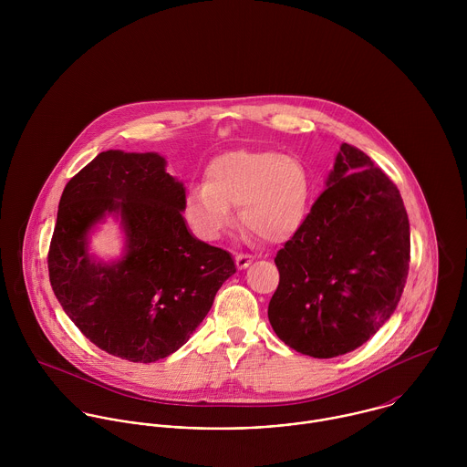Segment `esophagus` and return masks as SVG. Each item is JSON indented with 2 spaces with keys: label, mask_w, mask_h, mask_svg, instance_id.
Instances as JSON below:
<instances>
[{
  "label": "esophagus",
  "mask_w": 467,
  "mask_h": 467,
  "mask_svg": "<svg viewBox=\"0 0 467 467\" xmlns=\"http://www.w3.org/2000/svg\"><path fill=\"white\" fill-rule=\"evenodd\" d=\"M254 263V257L248 255V254H237L235 255V265L239 269H244V267L250 266Z\"/></svg>",
  "instance_id": "34e87169"
}]
</instances>
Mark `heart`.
I'll return each instance as SVG.
<instances>
[{"instance_id": "heart-1", "label": "heart", "mask_w": 467, "mask_h": 467, "mask_svg": "<svg viewBox=\"0 0 467 467\" xmlns=\"http://www.w3.org/2000/svg\"><path fill=\"white\" fill-rule=\"evenodd\" d=\"M309 180L304 165L275 150H228L210 161L204 185H192L185 196V215L194 232L219 239L232 224V206L239 221L266 243L293 235L307 210Z\"/></svg>"}]
</instances>
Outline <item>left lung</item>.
Here are the masks:
<instances>
[{"instance_id":"8db88e82","label":"left lung","mask_w":467,"mask_h":467,"mask_svg":"<svg viewBox=\"0 0 467 467\" xmlns=\"http://www.w3.org/2000/svg\"><path fill=\"white\" fill-rule=\"evenodd\" d=\"M327 189L278 250L267 307L276 336L311 358L363 345L390 318L410 266V223L398 187L358 147L341 143Z\"/></svg>"}]
</instances>
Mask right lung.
<instances>
[{
    "label": "right lung",
    "instance_id": "1",
    "mask_svg": "<svg viewBox=\"0 0 467 467\" xmlns=\"http://www.w3.org/2000/svg\"><path fill=\"white\" fill-rule=\"evenodd\" d=\"M183 210V183L156 152L106 150L67 182L48 250L50 284L69 320L108 354L152 363L176 352L235 273L226 250L189 232ZM108 213L127 232V255L113 265L87 254V232Z\"/></svg>",
    "mask_w": 467,
    "mask_h": 467
}]
</instances>
